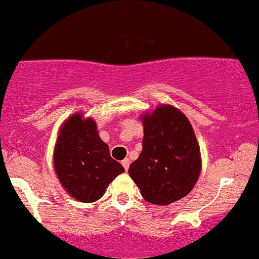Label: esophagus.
Returning a JSON list of instances; mask_svg holds the SVG:
<instances>
[{"instance_id":"1","label":"esophagus","mask_w":259,"mask_h":259,"mask_svg":"<svg viewBox=\"0 0 259 259\" xmlns=\"http://www.w3.org/2000/svg\"><path fill=\"white\" fill-rule=\"evenodd\" d=\"M122 166L124 167V169H128V167H130V159L128 158H124L123 161H122Z\"/></svg>"}]
</instances>
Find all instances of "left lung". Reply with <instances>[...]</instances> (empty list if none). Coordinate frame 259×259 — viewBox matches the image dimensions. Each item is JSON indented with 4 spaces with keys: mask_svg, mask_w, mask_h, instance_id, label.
I'll use <instances>...</instances> for the list:
<instances>
[{
    "mask_svg": "<svg viewBox=\"0 0 259 259\" xmlns=\"http://www.w3.org/2000/svg\"><path fill=\"white\" fill-rule=\"evenodd\" d=\"M142 152L128 173L146 201L167 206L186 197L198 181L201 149L191 122L172 105L141 114Z\"/></svg>",
    "mask_w": 259,
    "mask_h": 259,
    "instance_id": "1",
    "label": "left lung"
}]
</instances>
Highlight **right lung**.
<instances>
[{
	"label": "right lung",
	"instance_id": "add662e5",
	"mask_svg": "<svg viewBox=\"0 0 259 259\" xmlns=\"http://www.w3.org/2000/svg\"><path fill=\"white\" fill-rule=\"evenodd\" d=\"M53 167L65 191L83 203L98 201L112 181L124 172L122 164L111 158L95 119L81 112L71 114L58 131Z\"/></svg>",
	"mask_w": 259,
	"mask_h": 259
}]
</instances>
